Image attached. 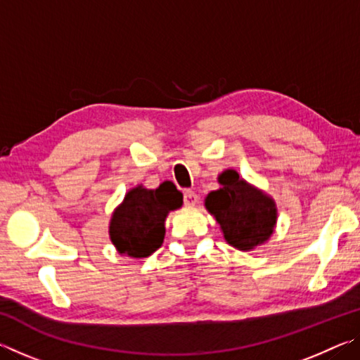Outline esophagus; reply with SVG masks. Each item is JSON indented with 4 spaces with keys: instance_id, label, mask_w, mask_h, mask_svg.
Instances as JSON below:
<instances>
[{
    "instance_id": "esophagus-1",
    "label": "esophagus",
    "mask_w": 360,
    "mask_h": 360,
    "mask_svg": "<svg viewBox=\"0 0 360 360\" xmlns=\"http://www.w3.org/2000/svg\"><path fill=\"white\" fill-rule=\"evenodd\" d=\"M198 202V195L193 191H184V205L186 206H193Z\"/></svg>"
}]
</instances>
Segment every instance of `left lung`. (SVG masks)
Listing matches in <instances>:
<instances>
[{
    "label": "left lung",
    "mask_w": 360,
    "mask_h": 360,
    "mask_svg": "<svg viewBox=\"0 0 360 360\" xmlns=\"http://www.w3.org/2000/svg\"><path fill=\"white\" fill-rule=\"evenodd\" d=\"M222 188L208 193L206 208L221 224L224 238L240 251H249L270 238L276 224L275 202L246 184L233 169L219 176Z\"/></svg>",
    "instance_id": "1"
}]
</instances>
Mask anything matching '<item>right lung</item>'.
<instances>
[{
	"label": "right lung",
	"mask_w": 360,
	"mask_h": 360,
	"mask_svg": "<svg viewBox=\"0 0 360 360\" xmlns=\"http://www.w3.org/2000/svg\"><path fill=\"white\" fill-rule=\"evenodd\" d=\"M181 205L182 193L169 181L152 191L141 186L131 188L109 225L114 246L129 257H149L162 246L167 214Z\"/></svg>",
	"instance_id": "1"
}]
</instances>
